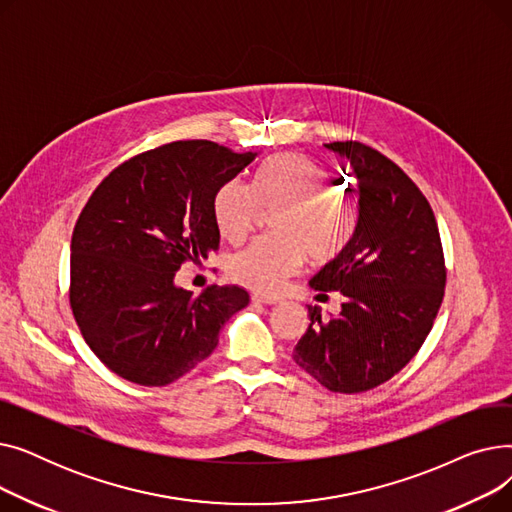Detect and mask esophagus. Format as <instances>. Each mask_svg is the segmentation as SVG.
<instances>
[{"mask_svg": "<svg viewBox=\"0 0 512 512\" xmlns=\"http://www.w3.org/2000/svg\"><path fill=\"white\" fill-rule=\"evenodd\" d=\"M253 303H259V305H278L280 299L278 297H265V294H253Z\"/></svg>", "mask_w": 512, "mask_h": 512, "instance_id": "esophagus-1", "label": "esophagus"}]
</instances>
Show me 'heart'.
<instances>
[{
  "label": "heart",
  "instance_id": "b5f03b06",
  "mask_svg": "<svg viewBox=\"0 0 512 512\" xmlns=\"http://www.w3.org/2000/svg\"><path fill=\"white\" fill-rule=\"evenodd\" d=\"M274 232L234 253L230 278L257 292H276L297 274L307 255L313 263L336 261L359 228V203L336 193L332 174L301 153L272 157L253 186L230 180L213 203V218L224 240L238 245L257 226L261 209H278Z\"/></svg>",
  "mask_w": 512,
  "mask_h": 512
}]
</instances>
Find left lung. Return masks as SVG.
<instances>
[{"label":"left lung","instance_id":"left-lung-1","mask_svg":"<svg viewBox=\"0 0 512 512\" xmlns=\"http://www.w3.org/2000/svg\"><path fill=\"white\" fill-rule=\"evenodd\" d=\"M326 147L351 161L361 218L351 247L309 282L340 290L342 311L321 317L309 305L292 359L330 392L359 394L417 355L444 299L446 263L432 207L392 159L359 141Z\"/></svg>","mask_w":512,"mask_h":512}]
</instances>
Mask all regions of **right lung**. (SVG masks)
Instances as JSON below:
<instances>
[{"instance_id":"add662e5","label":"right lung","mask_w":512,"mask_h":512,"mask_svg":"<svg viewBox=\"0 0 512 512\" xmlns=\"http://www.w3.org/2000/svg\"><path fill=\"white\" fill-rule=\"evenodd\" d=\"M257 153L176 141L130 157L80 211L70 245V309L97 359L139 386H168L207 359L249 305L238 286L178 288L186 261L220 247L213 203Z\"/></svg>"}]
</instances>
